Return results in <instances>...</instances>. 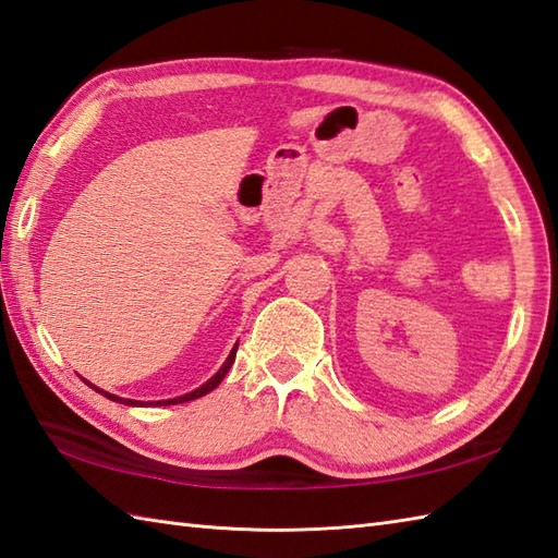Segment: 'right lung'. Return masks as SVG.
<instances>
[{
	"label": "right lung",
	"mask_w": 558,
	"mask_h": 558,
	"mask_svg": "<svg viewBox=\"0 0 558 558\" xmlns=\"http://www.w3.org/2000/svg\"><path fill=\"white\" fill-rule=\"evenodd\" d=\"M236 349H239V343L233 345L231 349V353H229V357L225 361V365H221L219 369H217V375H213L209 377L205 384H201V387L197 389H193V391H189V393H183V396H177V399H167V401H133V399H121V396H114V393H109V391H105V389H97L95 384H90L88 379H83L85 384H88V387H93L97 393H102V396H107L109 401H117V403H123V405H138V408H150V405H174V403H185V401H193V399H201V396H205V393H209L213 389H217L219 387V381L225 379V375L229 373V367L233 365V361H236Z\"/></svg>",
	"instance_id": "1"
}]
</instances>
